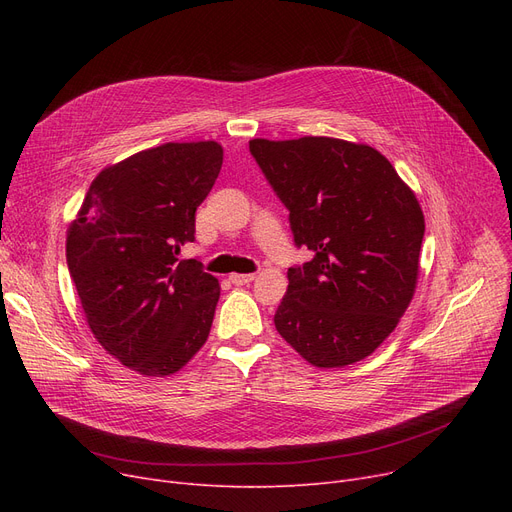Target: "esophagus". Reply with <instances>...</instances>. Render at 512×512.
I'll return each mask as SVG.
<instances>
[{"label":"esophagus","mask_w":512,"mask_h":512,"mask_svg":"<svg viewBox=\"0 0 512 512\" xmlns=\"http://www.w3.org/2000/svg\"><path fill=\"white\" fill-rule=\"evenodd\" d=\"M255 280V274H230V282L234 286H245Z\"/></svg>","instance_id":"34e87169"}]
</instances>
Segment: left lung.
Segmentation results:
<instances>
[{
    "mask_svg": "<svg viewBox=\"0 0 512 512\" xmlns=\"http://www.w3.org/2000/svg\"><path fill=\"white\" fill-rule=\"evenodd\" d=\"M249 151L288 209L294 245L313 253L288 267L276 330L315 367L365 359L413 299L425 232L413 191L369 145L253 139Z\"/></svg>",
    "mask_w": 512,
    "mask_h": 512,
    "instance_id": "8db88e82",
    "label": "left lung"
}]
</instances>
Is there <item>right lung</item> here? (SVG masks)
<instances>
[{
  "mask_svg": "<svg viewBox=\"0 0 512 512\" xmlns=\"http://www.w3.org/2000/svg\"><path fill=\"white\" fill-rule=\"evenodd\" d=\"M215 141L166 143L105 168L66 238L68 272L107 353L143 375H170L205 344L220 284L199 259L195 211L220 174Z\"/></svg>",
  "mask_w": 512,
  "mask_h": 512,
  "instance_id": "add662e5",
  "label": "right lung"
}]
</instances>
